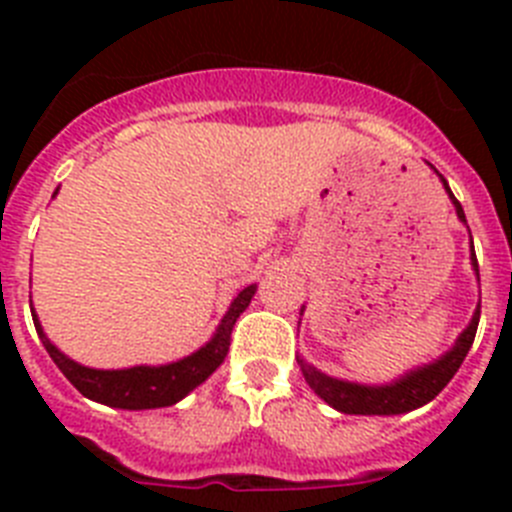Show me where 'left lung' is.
Masks as SVG:
<instances>
[{
    "instance_id": "left-lung-1",
    "label": "left lung",
    "mask_w": 512,
    "mask_h": 512,
    "mask_svg": "<svg viewBox=\"0 0 512 512\" xmlns=\"http://www.w3.org/2000/svg\"><path fill=\"white\" fill-rule=\"evenodd\" d=\"M438 174V171H436ZM441 176V174H438ZM443 189L449 194L451 205H454L456 217H459L461 223L467 225V217H464V210H461L459 200L454 197V192L449 189L446 179L441 176ZM469 228V225H467ZM472 269L474 277L479 282V266H477V256H474V246H472ZM305 310V305H302ZM479 325V305L474 310L472 320L469 325L459 333V338L454 341V346L441 354L438 359L428 361L423 366H415L410 372H405L402 377L392 379L387 384H361V382H348V379H338V377H328L325 372L315 369L312 364H307L302 356H297V364L302 369V377L305 382L310 384V390L325 400L333 410L346 415H402L410 413V410H418L423 405L433 400L438 392L446 387V384L454 379V374L459 372L461 361L467 359L469 348L474 343V333H477Z\"/></svg>"
}]
</instances>
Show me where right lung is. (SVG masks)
Returning a JSON list of instances; mask_svg holds the SVG:
<instances>
[{
    "instance_id": "add662e5",
    "label": "right lung",
    "mask_w": 512,
    "mask_h": 512,
    "mask_svg": "<svg viewBox=\"0 0 512 512\" xmlns=\"http://www.w3.org/2000/svg\"><path fill=\"white\" fill-rule=\"evenodd\" d=\"M56 192H53V197H56ZM253 295H256V284L243 287L233 297L228 312H225L223 320H220V325H217L205 346H200L194 354L184 356V359L158 366L140 364L128 366V369H92V366H84L79 361L69 359L51 338L45 336L35 310L33 323L45 351L51 354L53 364L61 369L63 377L69 379L84 397L120 410L169 408V405L184 400L194 387H200L217 366L223 364L225 356H228L230 333H233L235 320L241 318V312L251 305Z\"/></svg>"
}]
</instances>
